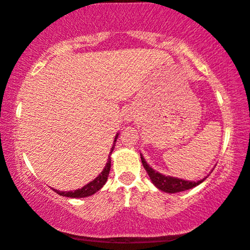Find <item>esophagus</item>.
Returning a JSON list of instances; mask_svg holds the SVG:
<instances>
[{"label":"esophagus","mask_w":250,"mask_h":250,"mask_svg":"<svg viewBox=\"0 0 250 250\" xmlns=\"http://www.w3.org/2000/svg\"><path fill=\"white\" fill-rule=\"evenodd\" d=\"M134 119H135V115L133 113L128 114V115H127V121H131V120H134Z\"/></svg>","instance_id":"1"}]
</instances>
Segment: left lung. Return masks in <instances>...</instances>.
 Returning <instances> with one entry per match:
<instances>
[{
	"mask_svg": "<svg viewBox=\"0 0 250 250\" xmlns=\"http://www.w3.org/2000/svg\"><path fill=\"white\" fill-rule=\"evenodd\" d=\"M141 161H142L144 169L148 172L150 179L154 183L156 188H158L161 191L167 192V193H177V192L190 190V188H194V186L199 185L200 183L204 182V179L195 183L188 182V180H183L179 178H173V177H165L163 174L158 173L157 171L151 169V167L146 164V159L142 157V155H141Z\"/></svg>",
	"mask_w": 250,
	"mask_h": 250,
	"instance_id": "left-lung-1",
	"label": "left lung"
}]
</instances>
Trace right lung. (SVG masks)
<instances>
[{
    "label": "right lung",
    "instance_id": "1",
    "mask_svg": "<svg viewBox=\"0 0 250 250\" xmlns=\"http://www.w3.org/2000/svg\"><path fill=\"white\" fill-rule=\"evenodd\" d=\"M116 138H117V135L115 136V140H114V146H115ZM113 149H114V146L112 148V151H113ZM109 171H110V157L108 158V162H107L106 167H104V171H102V172L99 174V176L96 177L94 180H92L91 183H88V184L83 186V188H79V190L70 191V192H62V191H57V190H53V191L57 192L59 195H62V197H70V198L89 197V195L94 194L95 192H98L102 188V186L104 185V183H106L108 179Z\"/></svg>",
    "mask_w": 250,
    "mask_h": 250
}]
</instances>
